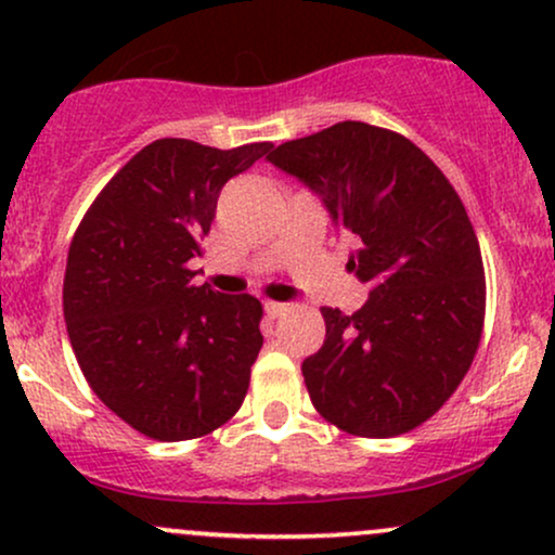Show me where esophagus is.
<instances>
[{"label": "esophagus", "instance_id": "34e87169", "mask_svg": "<svg viewBox=\"0 0 555 555\" xmlns=\"http://www.w3.org/2000/svg\"><path fill=\"white\" fill-rule=\"evenodd\" d=\"M286 310H289V305H286V302H273V299L266 302V315L273 318V321H276V318H282Z\"/></svg>", "mask_w": 555, "mask_h": 555}]
</instances>
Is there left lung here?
<instances>
[{
  "label": "left lung",
  "mask_w": 555,
  "mask_h": 555,
  "mask_svg": "<svg viewBox=\"0 0 555 555\" xmlns=\"http://www.w3.org/2000/svg\"><path fill=\"white\" fill-rule=\"evenodd\" d=\"M269 162L360 240L347 266L371 286L358 313L321 310L326 341L302 362L310 401L360 438L415 430L462 384L486 321V269L462 197L412 140L352 119L282 143Z\"/></svg>",
  "instance_id": "left-lung-1"
}]
</instances>
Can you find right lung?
<instances>
[{"instance_id":"right-lung-1","label":"right lung","mask_w":555,"mask_h":555,"mask_svg":"<svg viewBox=\"0 0 555 555\" xmlns=\"http://www.w3.org/2000/svg\"><path fill=\"white\" fill-rule=\"evenodd\" d=\"M271 143L162 138L95 195L69 245L65 323L88 386L154 441L214 433L242 406L263 336L253 295L195 286L221 188Z\"/></svg>"}]
</instances>
